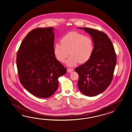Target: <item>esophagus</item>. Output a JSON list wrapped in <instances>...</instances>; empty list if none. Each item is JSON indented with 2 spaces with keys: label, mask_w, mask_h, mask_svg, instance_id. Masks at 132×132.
<instances>
[{
  "label": "esophagus",
  "mask_w": 132,
  "mask_h": 132,
  "mask_svg": "<svg viewBox=\"0 0 132 132\" xmlns=\"http://www.w3.org/2000/svg\"><path fill=\"white\" fill-rule=\"evenodd\" d=\"M73 70H74L73 69H72V68H68V69H67V72H72Z\"/></svg>",
  "instance_id": "obj_1"
}]
</instances>
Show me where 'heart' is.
<instances>
[{"label":"heart","instance_id":"obj_1","mask_svg":"<svg viewBox=\"0 0 132 132\" xmlns=\"http://www.w3.org/2000/svg\"><path fill=\"white\" fill-rule=\"evenodd\" d=\"M60 43L61 44L56 43L54 45V55L58 60L63 62L70 54L71 56L66 61L69 66H73L78 62L80 64L87 62L92 57L94 51L92 38L76 31L69 32L64 35Z\"/></svg>","mask_w":132,"mask_h":132}]
</instances>
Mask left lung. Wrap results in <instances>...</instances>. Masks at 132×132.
I'll use <instances>...</instances> for the list:
<instances>
[{
    "label": "left lung",
    "mask_w": 132,
    "mask_h": 132,
    "mask_svg": "<svg viewBox=\"0 0 132 132\" xmlns=\"http://www.w3.org/2000/svg\"><path fill=\"white\" fill-rule=\"evenodd\" d=\"M92 36L94 48L90 59L75 69L79 76L78 88L86 96H96L104 92L112 82L117 56L112 42L104 32L80 28Z\"/></svg>",
    "instance_id": "8db88e82"
}]
</instances>
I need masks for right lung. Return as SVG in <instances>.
Segmentation results:
<instances>
[{
	"instance_id": "add662e5",
	"label": "right lung",
	"mask_w": 132,
	"mask_h": 132,
	"mask_svg": "<svg viewBox=\"0 0 132 132\" xmlns=\"http://www.w3.org/2000/svg\"><path fill=\"white\" fill-rule=\"evenodd\" d=\"M53 29L51 27L33 29L26 36L17 53L20 83L39 98L52 96L59 87V77L67 72V69L54 53Z\"/></svg>"
}]
</instances>
